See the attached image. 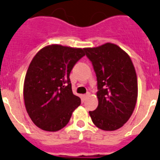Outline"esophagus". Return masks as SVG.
Listing matches in <instances>:
<instances>
[{"label":"esophagus","mask_w":160,"mask_h":160,"mask_svg":"<svg viewBox=\"0 0 160 160\" xmlns=\"http://www.w3.org/2000/svg\"><path fill=\"white\" fill-rule=\"evenodd\" d=\"M90 95H91V93H89V92H88V93H87V94H84V95H82V98H83V99H86V98H87V96H89Z\"/></svg>","instance_id":"34e87169"}]
</instances>
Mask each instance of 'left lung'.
Segmentation results:
<instances>
[{
    "label": "left lung",
    "instance_id": "obj_1",
    "mask_svg": "<svg viewBox=\"0 0 160 160\" xmlns=\"http://www.w3.org/2000/svg\"><path fill=\"white\" fill-rule=\"evenodd\" d=\"M96 73L98 107L89 112L94 125L105 131L120 129L133 114L138 99V79L133 64L119 46L112 43L86 48Z\"/></svg>",
    "mask_w": 160,
    "mask_h": 160
}]
</instances>
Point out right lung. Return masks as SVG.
<instances>
[{
  "instance_id": "1",
  "label": "right lung",
  "mask_w": 160,
  "mask_h": 160,
  "mask_svg": "<svg viewBox=\"0 0 160 160\" xmlns=\"http://www.w3.org/2000/svg\"><path fill=\"white\" fill-rule=\"evenodd\" d=\"M84 50L48 45L31 61L24 80L23 97L30 118L39 129L60 130L81 104L80 98L72 91L69 73L76 62L85 56Z\"/></svg>"
}]
</instances>
